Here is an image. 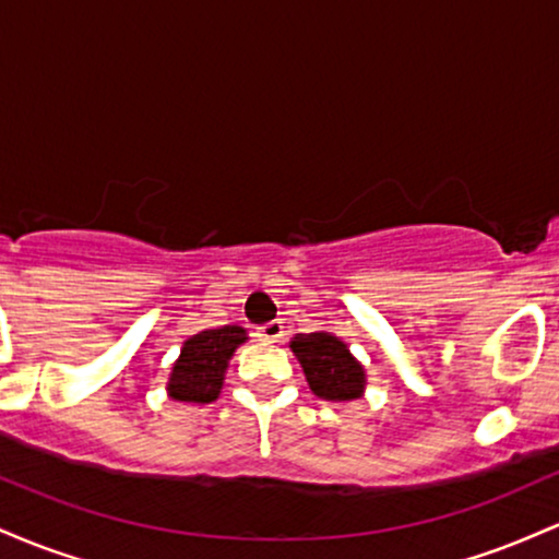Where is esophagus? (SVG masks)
Instances as JSON below:
<instances>
[{
	"mask_svg": "<svg viewBox=\"0 0 559 559\" xmlns=\"http://www.w3.org/2000/svg\"><path fill=\"white\" fill-rule=\"evenodd\" d=\"M258 336L265 338V342H278V338L284 336V323H281V320H271V323L260 325Z\"/></svg>",
	"mask_w": 559,
	"mask_h": 559,
	"instance_id": "34e87169",
	"label": "esophagus"
}]
</instances>
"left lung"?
<instances>
[{"label": "left lung", "mask_w": 559, "mask_h": 559, "mask_svg": "<svg viewBox=\"0 0 559 559\" xmlns=\"http://www.w3.org/2000/svg\"><path fill=\"white\" fill-rule=\"evenodd\" d=\"M292 352L305 370L312 394L329 402L357 400L365 389L362 365L331 333H297Z\"/></svg>", "instance_id": "left-lung-1"}]
</instances>
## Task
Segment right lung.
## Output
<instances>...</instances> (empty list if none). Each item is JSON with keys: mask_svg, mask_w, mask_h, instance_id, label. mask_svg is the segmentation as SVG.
<instances>
[{"mask_svg": "<svg viewBox=\"0 0 559 559\" xmlns=\"http://www.w3.org/2000/svg\"><path fill=\"white\" fill-rule=\"evenodd\" d=\"M247 333L239 325H221L191 336L183 344L181 357L173 365L168 391L173 400L207 404L217 400L223 386V373Z\"/></svg>", "mask_w": 559, "mask_h": 559, "instance_id": "right-lung-1", "label": "right lung"}]
</instances>
